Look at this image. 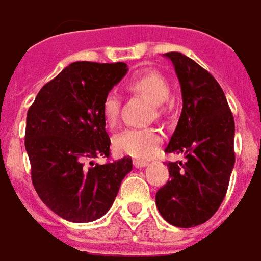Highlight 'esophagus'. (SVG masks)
<instances>
[{
  "instance_id": "34e87169",
  "label": "esophagus",
  "mask_w": 261,
  "mask_h": 261,
  "mask_svg": "<svg viewBox=\"0 0 261 261\" xmlns=\"http://www.w3.org/2000/svg\"><path fill=\"white\" fill-rule=\"evenodd\" d=\"M148 164V162H145V160H139V159H135L133 160V166L135 167H145Z\"/></svg>"
}]
</instances>
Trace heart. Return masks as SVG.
<instances>
[{"label":"heart","mask_w":261,"mask_h":261,"mask_svg":"<svg viewBox=\"0 0 261 261\" xmlns=\"http://www.w3.org/2000/svg\"><path fill=\"white\" fill-rule=\"evenodd\" d=\"M128 90L147 97L153 103L156 117L164 113V101L170 94L168 82L164 75L155 70H148L137 75L128 83ZM120 98L114 93H109L102 103V113L106 124L114 126L120 116ZM163 141L162 133L153 128H126L114 139V147L118 152L137 159L151 158Z\"/></svg>","instance_id":"1"}]
</instances>
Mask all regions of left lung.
Masks as SVG:
<instances>
[{"mask_svg": "<svg viewBox=\"0 0 261 261\" xmlns=\"http://www.w3.org/2000/svg\"><path fill=\"white\" fill-rule=\"evenodd\" d=\"M171 59L182 90L183 109L167 153L170 180L156 193V206L168 224L193 228L212 218L224 201L234 166V118L214 76L180 52Z\"/></svg>", "mask_w": 261, "mask_h": 261, "instance_id": "obj_1", "label": "left lung"}]
</instances>
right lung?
<instances>
[{
	"label": "right lung",
	"instance_id": "add662e5",
	"mask_svg": "<svg viewBox=\"0 0 261 261\" xmlns=\"http://www.w3.org/2000/svg\"><path fill=\"white\" fill-rule=\"evenodd\" d=\"M128 67L122 62H75L41 87L28 109L25 149L31 178L49 209L71 222H91L113 205L132 159L110 156L102 103Z\"/></svg>",
	"mask_w": 261,
	"mask_h": 261
}]
</instances>
